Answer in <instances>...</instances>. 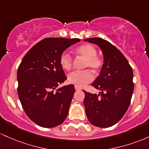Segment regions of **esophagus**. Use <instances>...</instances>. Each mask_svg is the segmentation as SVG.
<instances>
[{
    "label": "esophagus",
    "mask_w": 149,
    "mask_h": 149,
    "mask_svg": "<svg viewBox=\"0 0 149 149\" xmlns=\"http://www.w3.org/2000/svg\"><path fill=\"white\" fill-rule=\"evenodd\" d=\"M74 88H75V90H76V91H79V90L81 89V88L79 87V86H74Z\"/></svg>",
    "instance_id": "esophagus-1"
}]
</instances>
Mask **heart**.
Masks as SVG:
<instances>
[{"instance_id":"1","label":"heart","mask_w":149,"mask_h":149,"mask_svg":"<svg viewBox=\"0 0 149 149\" xmlns=\"http://www.w3.org/2000/svg\"><path fill=\"white\" fill-rule=\"evenodd\" d=\"M75 53L86 59L85 68H91L93 71L98 72L103 65V61L96 56L97 50L93 45L86 43L75 49ZM60 64L63 70H69L72 64V59L69 53L63 52L60 56ZM93 79V74L90 70L83 71H73L68 75V81L79 87H82Z\"/></svg>"}]
</instances>
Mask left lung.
<instances>
[{
	"instance_id": "1",
	"label": "left lung",
	"mask_w": 149,
	"mask_h": 149,
	"mask_svg": "<svg viewBox=\"0 0 149 149\" xmlns=\"http://www.w3.org/2000/svg\"><path fill=\"white\" fill-rule=\"evenodd\" d=\"M85 41L98 45L103 55V64L91 86L98 95L84 91L85 111L91 125L102 128L116 124L127 111L134 91L133 71L127 60L115 46L101 38Z\"/></svg>"
}]
</instances>
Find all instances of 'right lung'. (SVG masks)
Wrapping results in <instances>:
<instances>
[{
  "instance_id": "right-lung-1",
  "label": "right lung",
  "mask_w": 149,
  "mask_h": 149,
  "mask_svg": "<svg viewBox=\"0 0 149 149\" xmlns=\"http://www.w3.org/2000/svg\"><path fill=\"white\" fill-rule=\"evenodd\" d=\"M79 38H47L26 53L17 70V93L29 119L42 127L61 125L75 91L74 85L56 88L67 79L60 56Z\"/></svg>"
}]
</instances>
